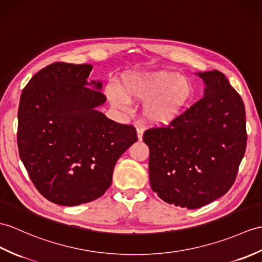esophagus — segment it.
I'll use <instances>...</instances> for the list:
<instances>
[{"label":"esophagus","instance_id":"34e87169","mask_svg":"<svg viewBox=\"0 0 262 262\" xmlns=\"http://www.w3.org/2000/svg\"><path fill=\"white\" fill-rule=\"evenodd\" d=\"M136 133H137V139H138V142H142V141H143V129L137 128V129H136Z\"/></svg>","mask_w":262,"mask_h":262}]
</instances>
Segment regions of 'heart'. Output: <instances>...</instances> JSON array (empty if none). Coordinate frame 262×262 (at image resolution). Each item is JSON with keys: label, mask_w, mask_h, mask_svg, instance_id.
<instances>
[{"label": "heart", "mask_w": 262, "mask_h": 262, "mask_svg": "<svg viewBox=\"0 0 262 262\" xmlns=\"http://www.w3.org/2000/svg\"><path fill=\"white\" fill-rule=\"evenodd\" d=\"M187 78L165 70L128 72L121 79L120 88L108 86L106 95L112 105L127 109L130 102L145 103L143 114L148 123L167 125L184 111L192 96Z\"/></svg>", "instance_id": "heart-1"}]
</instances>
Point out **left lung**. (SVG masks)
<instances>
[{"instance_id":"obj_1","label":"left lung","mask_w":262,"mask_h":262,"mask_svg":"<svg viewBox=\"0 0 262 262\" xmlns=\"http://www.w3.org/2000/svg\"><path fill=\"white\" fill-rule=\"evenodd\" d=\"M203 98L168 127L151 128L150 187L168 204L198 209L224 195L234 183L247 145L246 111L240 95L217 70L195 72Z\"/></svg>"}]
</instances>
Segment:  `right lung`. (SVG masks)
Segmentation results:
<instances>
[{
	"mask_svg": "<svg viewBox=\"0 0 262 262\" xmlns=\"http://www.w3.org/2000/svg\"><path fill=\"white\" fill-rule=\"evenodd\" d=\"M93 66L56 62L23 89L17 112L20 159L36 190L51 202L75 206L100 198L115 164L136 143V130L98 111L106 101Z\"/></svg>",
	"mask_w": 262,
	"mask_h": 262,
	"instance_id": "right-lung-1",
	"label": "right lung"
}]
</instances>
